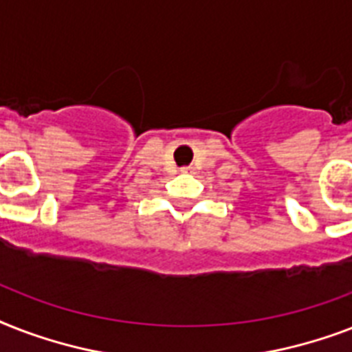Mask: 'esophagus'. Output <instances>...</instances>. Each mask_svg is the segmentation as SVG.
Returning a JSON list of instances; mask_svg holds the SVG:
<instances>
[{"mask_svg":"<svg viewBox=\"0 0 352 352\" xmlns=\"http://www.w3.org/2000/svg\"><path fill=\"white\" fill-rule=\"evenodd\" d=\"M190 170H192L190 166H184V168H181V171H184V173H186V171H190Z\"/></svg>","mask_w":352,"mask_h":352,"instance_id":"1","label":"esophagus"}]
</instances>
